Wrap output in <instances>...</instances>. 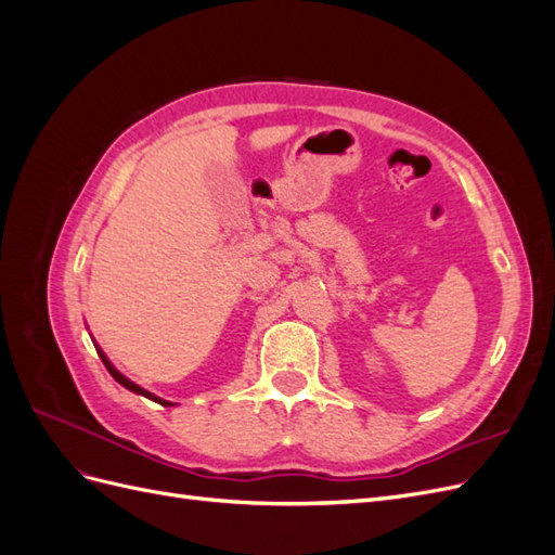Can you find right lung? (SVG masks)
<instances>
[{"instance_id":"right-lung-1","label":"right lung","mask_w":555,"mask_h":555,"mask_svg":"<svg viewBox=\"0 0 555 555\" xmlns=\"http://www.w3.org/2000/svg\"><path fill=\"white\" fill-rule=\"evenodd\" d=\"M96 354L99 357H102V361H104V365H106V371L113 375V379L117 382V384H122L125 386V389H129V391H133V393H139V396H145V398H150V400H155V402H159V405H164V408H171L173 405V402H169V400H164V398H159V396H155V393H150V391H145L143 389V386H139V384H133L131 379H127L120 371H115V365L108 361V357L104 354V351L102 349H99L96 347Z\"/></svg>"}]
</instances>
